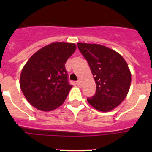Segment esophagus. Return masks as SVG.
<instances>
[{
	"label": "esophagus",
	"instance_id": "1",
	"mask_svg": "<svg viewBox=\"0 0 152 152\" xmlns=\"http://www.w3.org/2000/svg\"><path fill=\"white\" fill-rule=\"evenodd\" d=\"M77 86H79V87H80V86H81V81H80V80H77Z\"/></svg>",
	"mask_w": 152,
	"mask_h": 152
}]
</instances>
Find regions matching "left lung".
<instances>
[{
	"mask_svg": "<svg viewBox=\"0 0 152 152\" xmlns=\"http://www.w3.org/2000/svg\"><path fill=\"white\" fill-rule=\"evenodd\" d=\"M80 53L88 61L96 82V93L88 98L96 110L108 112L123 101L129 91L131 73L122 56L97 44L77 43Z\"/></svg>",
	"mask_w": 152,
	"mask_h": 152,
	"instance_id": "obj_1",
	"label": "left lung"
}]
</instances>
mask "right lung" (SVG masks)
<instances>
[{
  "mask_svg": "<svg viewBox=\"0 0 152 152\" xmlns=\"http://www.w3.org/2000/svg\"><path fill=\"white\" fill-rule=\"evenodd\" d=\"M75 49L74 43L53 42L31 56L21 72L20 82L31 105L46 112L64 103L72 88L65 63Z\"/></svg>",
  "mask_w": 152,
  "mask_h": 152,
  "instance_id": "add662e5",
  "label": "right lung"
}]
</instances>
